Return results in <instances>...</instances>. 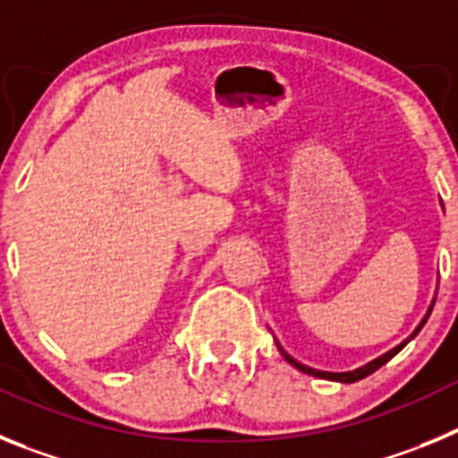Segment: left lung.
I'll return each instance as SVG.
<instances>
[{"instance_id": "obj_1", "label": "left lung", "mask_w": 458, "mask_h": 458, "mask_svg": "<svg viewBox=\"0 0 458 458\" xmlns=\"http://www.w3.org/2000/svg\"><path fill=\"white\" fill-rule=\"evenodd\" d=\"M434 302H436V301H431V305H428V310H427V314H424V317H422V321L418 323V327H415V330H412V333L408 335V337L403 339L402 344H396L394 349H390V351H387V353L378 355V358H374V360H371V362H367V365L358 367V369H353V371H321V369H314V367H307V365H302V362H298V360H293V358H291V355L286 353V351L282 349V346H279V342H275V344H277L279 353L284 355V360H286V362H289V365H293L295 369H298V371H302V374L317 376V378H326V380H337V383H355V380L365 378V376L374 374V371L378 369V367H383V365H386L387 360H392V358H394V355L399 353V351H402L403 346H406V344L411 342V339L415 337V335L420 333V330H422V326H424V323H427L428 314H431V310H434Z\"/></svg>"}]
</instances>
